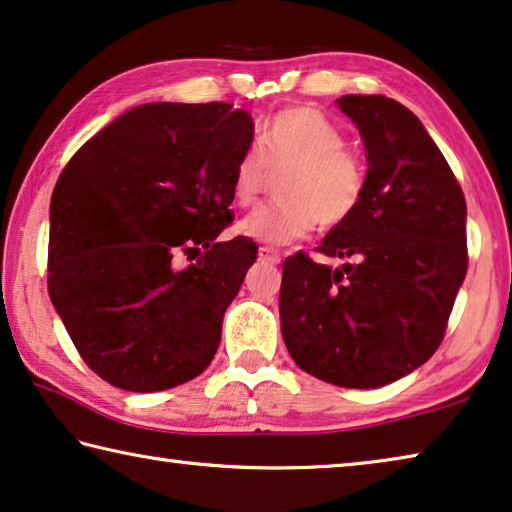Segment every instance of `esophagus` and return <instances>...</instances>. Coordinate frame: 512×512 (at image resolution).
Returning a JSON list of instances; mask_svg holds the SVG:
<instances>
[{
	"mask_svg": "<svg viewBox=\"0 0 512 512\" xmlns=\"http://www.w3.org/2000/svg\"><path fill=\"white\" fill-rule=\"evenodd\" d=\"M258 261H263V263H270V265H277L279 261H281V254L277 249H272V247H258Z\"/></svg>",
	"mask_w": 512,
	"mask_h": 512,
	"instance_id": "obj_1",
	"label": "esophagus"
}]
</instances>
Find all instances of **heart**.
Listing matches in <instances>:
<instances>
[{
    "mask_svg": "<svg viewBox=\"0 0 512 512\" xmlns=\"http://www.w3.org/2000/svg\"><path fill=\"white\" fill-rule=\"evenodd\" d=\"M345 144L341 125L313 107H288L274 116L261 137V151L247 148L235 160L231 194L235 206H254L270 174L286 171L277 187L281 201L251 212L238 231L263 245L283 247L309 235L316 224L336 229L348 222L366 190V167Z\"/></svg>",
    "mask_w": 512,
    "mask_h": 512,
    "instance_id": "b5f03b06",
    "label": "heart"
}]
</instances>
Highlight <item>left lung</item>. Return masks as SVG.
Returning <instances> with one entry per match:
<instances>
[{
    "instance_id": "8db88e82",
    "label": "left lung",
    "mask_w": 512,
    "mask_h": 512,
    "mask_svg": "<svg viewBox=\"0 0 512 512\" xmlns=\"http://www.w3.org/2000/svg\"><path fill=\"white\" fill-rule=\"evenodd\" d=\"M338 107L366 148V190L318 251L286 258L281 334L295 364L345 389H377L435 355L467 274V203L423 123L387 96Z\"/></svg>"
}]
</instances>
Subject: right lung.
<instances>
[{
	"instance_id": "right-lung-1",
	"label": "right lung",
	"mask_w": 512,
	"mask_h": 512,
	"mask_svg": "<svg viewBox=\"0 0 512 512\" xmlns=\"http://www.w3.org/2000/svg\"><path fill=\"white\" fill-rule=\"evenodd\" d=\"M254 121L229 102H148L73 155L50 203L47 290L86 366L125 391L206 371L256 242H219Z\"/></svg>"
}]
</instances>
